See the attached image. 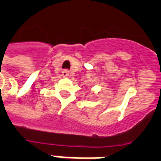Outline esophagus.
Instances as JSON below:
<instances>
[{
  "label": "esophagus",
  "instance_id": "esophagus-1",
  "mask_svg": "<svg viewBox=\"0 0 161 161\" xmlns=\"http://www.w3.org/2000/svg\"><path fill=\"white\" fill-rule=\"evenodd\" d=\"M62 75H63V77H68V76L69 75V71L67 70V69H64V70L62 72Z\"/></svg>",
  "mask_w": 161,
  "mask_h": 161
}]
</instances>
